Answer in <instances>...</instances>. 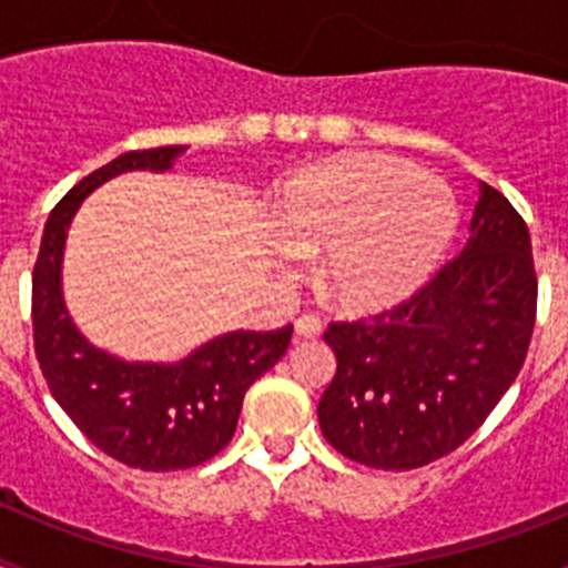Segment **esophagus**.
I'll return each mask as SVG.
<instances>
[{
    "label": "esophagus",
    "instance_id": "esophagus-1",
    "mask_svg": "<svg viewBox=\"0 0 568 568\" xmlns=\"http://www.w3.org/2000/svg\"><path fill=\"white\" fill-rule=\"evenodd\" d=\"M295 335L298 338H318L321 335V318L313 313H304L298 321H295Z\"/></svg>",
    "mask_w": 568,
    "mask_h": 568
}]
</instances>
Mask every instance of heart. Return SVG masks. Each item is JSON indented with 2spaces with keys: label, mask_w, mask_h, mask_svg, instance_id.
<instances>
[{
  "label": "heart",
  "mask_w": 568,
  "mask_h": 568,
  "mask_svg": "<svg viewBox=\"0 0 568 568\" xmlns=\"http://www.w3.org/2000/svg\"><path fill=\"white\" fill-rule=\"evenodd\" d=\"M455 230L440 179L389 155H341L287 184L278 233L318 253L321 287L346 313H373L413 293Z\"/></svg>",
  "instance_id": "heart-1"
}]
</instances>
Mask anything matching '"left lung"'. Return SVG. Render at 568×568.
<instances>
[{
    "label": "left lung",
    "instance_id": "left-lung-1",
    "mask_svg": "<svg viewBox=\"0 0 568 568\" xmlns=\"http://www.w3.org/2000/svg\"><path fill=\"white\" fill-rule=\"evenodd\" d=\"M538 313L531 239L504 193L480 182L469 239L398 307L333 321L338 369L321 433L373 469H418L458 449L526 361Z\"/></svg>",
    "mask_w": 568,
    "mask_h": 568
}]
</instances>
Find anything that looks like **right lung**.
Returning <instances> with one entry per match:
<instances>
[{
	"mask_svg": "<svg viewBox=\"0 0 568 568\" xmlns=\"http://www.w3.org/2000/svg\"><path fill=\"white\" fill-rule=\"evenodd\" d=\"M187 148L130 150L93 170L53 207L33 267V346L50 395L104 455L144 471L190 469L233 440L250 386L287 353L293 324L235 329L179 364L122 361L77 329L62 298V250L84 195L130 170H164Z\"/></svg>",
	"mask_w": 568,
	"mask_h": 568,
	"instance_id": "obj_1",
	"label": "right lung"
}]
</instances>
